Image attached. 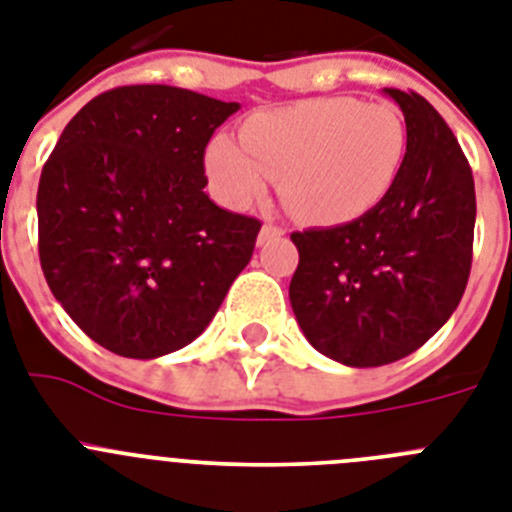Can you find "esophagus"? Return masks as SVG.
<instances>
[{
  "mask_svg": "<svg viewBox=\"0 0 512 512\" xmlns=\"http://www.w3.org/2000/svg\"><path fill=\"white\" fill-rule=\"evenodd\" d=\"M282 235H285V227L264 225L259 233V246H264V243H269V240H274V238H282Z\"/></svg>",
  "mask_w": 512,
  "mask_h": 512,
  "instance_id": "obj_1",
  "label": "esophagus"
}]
</instances>
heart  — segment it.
Listing matches in <instances>:
<instances>
[{"instance_id": "obj_1", "label": "heart", "mask_w": 512, "mask_h": 512, "mask_svg": "<svg viewBox=\"0 0 512 512\" xmlns=\"http://www.w3.org/2000/svg\"><path fill=\"white\" fill-rule=\"evenodd\" d=\"M243 144L214 137L204 170L230 209L259 204L274 181L282 202L310 225H344L378 207L406 155V126L391 103L313 98L256 113L240 129Z\"/></svg>"}]
</instances>
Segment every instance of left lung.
<instances>
[{
    "label": "left lung",
    "mask_w": 512,
    "mask_h": 512,
    "mask_svg": "<svg viewBox=\"0 0 512 512\" xmlns=\"http://www.w3.org/2000/svg\"><path fill=\"white\" fill-rule=\"evenodd\" d=\"M406 121V155L378 207L292 233L290 303L305 339L347 368L417 352L453 316L471 272L476 196L469 160L422 95L386 87Z\"/></svg>",
    "instance_id": "8db88e82"
}]
</instances>
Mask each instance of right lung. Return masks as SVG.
<instances>
[{
  "label": "right lung",
  "mask_w": 512,
  "mask_h": 512,
  "mask_svg": "<svg viewBox=\"0 0 512 512\" xmlns=\"http://www.w3.org/2000/svg\"><path fill=\"white\" fill-rule=\"evenodd\" d=\"M238 108L170 85L116 87L43 165V277L113 355L155 360L194 342L251 261L261 222L204 194L207 142Z\"/></svg>",
  "instance_id": "1"
}]
</instances>
